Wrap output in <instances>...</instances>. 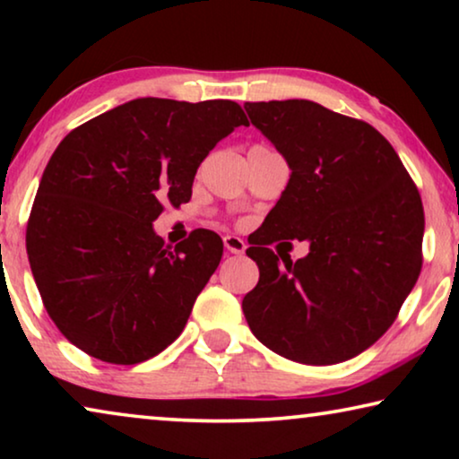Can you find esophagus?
<instances>
[{
	"mask_svg": "<svg viewBox=\"0 0 459 459\" xmlns=\"http://www.w3.org/2000/svg\"><path fill=\"white\" fill-rule=\"evenodd\" d=\"M223 244H225V250L231 255H244V250H247V242L238 236H225Z\"/></svg>",
	"mask_w": 459,
	"mask_h": 459,
	"instance_id": "34e87169",
	"label": "esophagus"
}]
</instances>
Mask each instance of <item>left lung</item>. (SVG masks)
I'll list each match as a JSON object with an SVG mask.
<instances>
[{
  "instance_id": "left-lung-1",
  "label": "left lung",
  "mask_w": 459,
  "mask_h": 459,
  "mask_svg": "<svg viewBox=\"0 0 459 459\" xmlns=\"http://www.w3.org/2000/svg\"><path fill=\"white\" fill-rule=\"evenodd\" d=\"M290 167L253 247L259 284L242 300L253 334L286 359L332 366L391 328L422 269V198L372 125L309 100L247 102ZM307 239L292 264L269 246ZM290 244V242H281Z\"/></svg>"
}]
</instances>
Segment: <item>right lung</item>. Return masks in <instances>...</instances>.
<instances>
[{"label":"right lung","mask_w":459,"mask_h":459,"mask_svg":"<svg viewBox=\"0 0 459 459\" xmlns=\"http://www.w3.org/2000/svg\"><path fill=\"white\" fill-rule=\"evenodd\" d=\"M240 125L231 100L140 98L73 129L43 171L27 253L43 307L74 347L134 366L186 328L221 261L215 231L178 247L154 234L162 203L192 196L206 154Z\"/></svg>","instance_id":"add662e5"}]
</instances>
